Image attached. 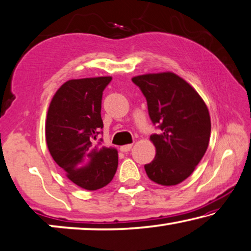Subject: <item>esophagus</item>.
<instances>
[{
	"instance_id": "1",
	"label": "esophagus",
	"mask_w": 251,
	"mask_h": 251,
	"mask_svg": "<svg viewBox=\"0 0 251 251\" xmlns=\"http://www.w3.org/2000/svg\"><path fill=\"white\" fill-rule=\"evenodd\" d=\"M132 149V144H127V146H123L121 147V151L122 152H128V151Z\"/></svg>"
}]
</instances>
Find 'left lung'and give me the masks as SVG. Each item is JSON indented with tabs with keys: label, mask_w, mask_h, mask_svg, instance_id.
Wrapping results in <instances>:
<instances>
[{
	"label": "left lung",
	"mask_w": 251,
	"mask_h": 251,
	"mask_svg": "<svg viewBox=\"0 0 251 251\" xmlns=\"http://www.w3.org/2000/svg\"><path fill=\"white\" fill-rule=\"evenodd\" d=\"M147 99L148 112L159 133L152 134L156 157L144 165L148 177L160 185L184 181L202 159L210 137L207 105L197 91L173 73L133 77Z\"/></svg>",
	"instance_id": "1"
}]
</instances>
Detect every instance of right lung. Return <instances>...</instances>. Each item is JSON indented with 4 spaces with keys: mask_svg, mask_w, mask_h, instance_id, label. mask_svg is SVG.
Here are the masks:
<instances>
[{
    "mask_svg": "<svg viewBox=\"0 0 251 251\" xmlns=\"http://www.w3.org/2000/svg\"><path fill=\"white\" fill-rule=\"evenodd\" d=\"M111 79L68 80L48 111L45 135L52 158L70 181L90 191L109 184L118 167L117 150L101 147L102 139L98 140L103 128L102 94Z\"/></svg>",
    "mask_w": 251,
    "mask_h": 251,
    "instance_id": "right-lung-1",
    "label": "right lung"
}]
</instances>
